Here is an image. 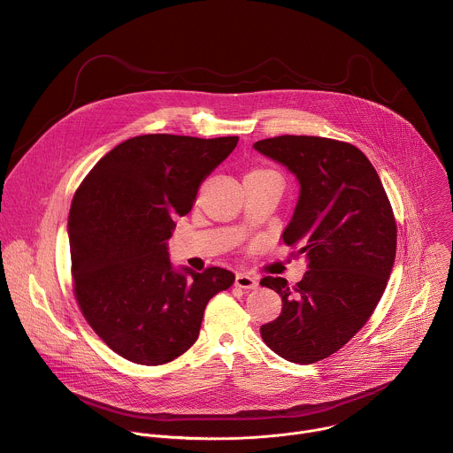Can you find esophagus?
I'll use <instances>...</instances> for the list:
<instances>
[{
  "label": "esophagus",
  "mask_w": 453,
  "mask_h": 453,
  "mask_svg": "<svg viewBox=\"0 0 453 453\" xmlns=\"http://www.w3.org/2000/svg\"><path fill=\"white\" fill-rule=\"evenodd\" d=\"M234 284H236L238 288H243V289H256V288H257L256 277L247 275V273H236Z\"/></svg>",
  "instance_id": "esophagus-1"
}]
</instances>
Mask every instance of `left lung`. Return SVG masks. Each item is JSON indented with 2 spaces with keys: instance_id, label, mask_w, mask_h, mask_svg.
<instances>
[{
  "instance_id": "left-lung-1",
  "label": "left lung",
  "mask_w": 453,
  "mask_h": 453,
  "mask_svg": "<svg viewBox=\"0 0 453 453\" xmlns=\"http://www.w3.org/2000/svg\"><path fill=\"white\" fill-rule=\"evenodd\" d=\"M298 181V201L282 231L308 272L289 288L266 275L280 295V315L261 326L280 357L311 365L340 350L368 322L386 289L396 252V224L370 160L347 142L282 134L252 145Z\"/></svg>"
}]
</instances>
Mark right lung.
Masks as SVG:
<instances>
[{"label": "right lung", "instance_id": "1", "mask_svg": "<svg viewBox=\"0 0 453 453\" xmlns=\"http://www.w3.org/2000/svg\"><path fill=\"white\" fill-rule=\"evenodd\" d=\"M238 136H133L106 153L76 190L69 211L74 295L96 334L124 359L157 366L197 340L210 298L234 282L169 259L174 219L233 153Z\"/></svg>", "mask_w": 453, "mask_h": 453}]
</instances>
